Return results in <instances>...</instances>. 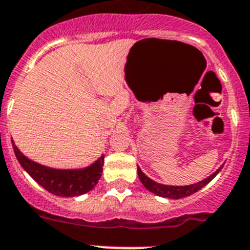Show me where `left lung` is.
<instances>
[{
  "label": "left lung",
  "mask_w": 250,
  "mask_h": 250,
  "mask_svg": "<svg viewBox=\"0 0 250 250\" xmlns=\"http://www.w3.org/2000/svg\"><path fill=\"white\" fill-rule=\"evenodd\" d=\"M222 167H218V169H217L211 176L204 179V180L200 181V183H196V184H192V185H186V186H169V185H163V184L155 183L154 180L149 179L148 176L142 171L139 167H138V176L139 179H141L142 184L144 185V188H146V190L150 191V192L155 193V195L158 196H162V197L178 200V199H183V197H186V196L192 195V193L201 190L205 185H207V184H208L209 181H211L212 179H213L214 176L221 171Z\"/></svg>",
  "instance_id": "8db88e82"
}]
</instances>
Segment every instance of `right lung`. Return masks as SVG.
<instances>
[{"label": "right lung", "instance_id": "add662e5", "mask_svg": "<svg viewBox=\"0 0 250 250\" xmlns=\"http://www.w3.org/2000/svg\"><path fill=\"white\" fill-rule=\"evenodd\" d=\"M17 160L23 169L42 186L53 195L62 197L80 196L92 190L102 175L104 155L83 169H53L32 162L24 157L12 141Z\"/></svg>", "mask_w": 250, "mask_h": 250}]
</instances>
